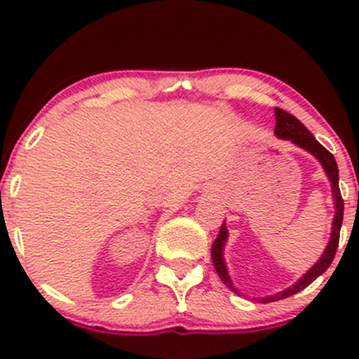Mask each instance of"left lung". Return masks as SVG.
Wrapping results in <instances>:
<instances>
[{
    "label": "left lung",
    "instance_id": "obj_1",
    "mask_svg": "<svg viewBox=\"0 0 359 359\" xmlns=\"http://www.w3.org/2000/svg\"><path fill=\"white\" fill-rule=\"evenodd\" d=\"M274 116H276V126H274V135L280 137L283 140H290L292 144L295 146L302 147L306 149L307 153L313 154L318 161L321 163L323 166L325 173H327L328 180H330V186H332V194H334V203H335V217H334V222H332V236L330 241H328L327 248H325L323 255L320 257L316 264L297 281L295 285L288 287L287 290L283 292H278L274 295L269 297H260V299H255L257 302H274V300H281V299H287V297L295 295L297 292L304 290L306 287H309L318 276L325 273V271L330 267L332 260H334L337 247H339V234H340V227H342V219H344V200L340 196V189H339V168H337V161L334 158V154L328 153L316 139H314L313 133L295 118V116L288 114L287 111L280 109V107H274ZM226 241H227V227H226V220H224L222 227L219 231V236L217 240L213 241L212 245V260H213V266H215L217 274L219 278L222 280V283L226 285L229 290H233L234 293L240 295L238 288L234 287L233 281H231L229 273H227V266H226V260H224V247H226Z\"/></svg>",
    "mask_w": 359,
    "mask_h": 359
}]
</instances>
